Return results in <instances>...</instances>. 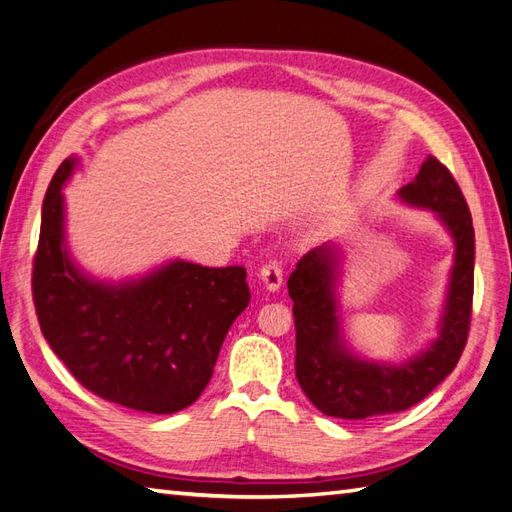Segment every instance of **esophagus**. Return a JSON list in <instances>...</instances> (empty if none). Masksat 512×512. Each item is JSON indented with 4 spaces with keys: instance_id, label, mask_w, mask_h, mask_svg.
<instances>
[{
    "instance_id": "esophagus-1",
    "label": "esophagus",
    "mask_w": 512,
    "mask_h": 512,
    "mask_svg": "<svg viewBox=\"0 0 512 512\" xmlns=\"http://www.w3.org/2000/svg\"><path fill=\"white\" fill-rule=\"evenodd\" d=\"M259 279H261V283H264V288H266L268 292H277V290L281 288V283H283L281 264H277V261H270V264L261 266Z\"/></svg>"
}]
</instances>
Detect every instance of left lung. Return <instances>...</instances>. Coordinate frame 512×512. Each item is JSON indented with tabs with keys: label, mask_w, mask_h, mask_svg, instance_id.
Masks as SVG:
<instances>
[{
	"label": "left lung",
	"mask_w": 512,
	"mask_h": 512,
	"mask_svg": "<svg viewBox=\"0 0 512 512\" xmlns=\"http://www.w3.org/2000/svg\"><path fill=\"white\" fill-rule=\"evenodd\" d=\"M401 205L432 211L454 242L436 338L399 362L371 360L344 338L340 283L344 248L329 240L303 255L288 279L296 325V379L314 406L336 419H368L408 410L454 371L465 349L473 299L475 233L471 213L443 163L427 157L397 192Z\"/></svg>",
	"instance_id": "obj_1"
}]
</instances>
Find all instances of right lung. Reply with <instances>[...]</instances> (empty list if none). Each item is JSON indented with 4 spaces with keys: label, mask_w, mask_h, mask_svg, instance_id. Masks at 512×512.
Masks as SVG:
<instances>
[{
    "label": "right lung",
    "mask_w": 512,
    "mask_h": 512,
    "mask_svg": "<svg viewBox=\"0 0 512 512\" xmlns=\"http://www.w3.org/2000/svg\"><path fill=\"white\" fill-rule=\"evenodd\" d=\"M78 165L76 154L65 159L43 200L32 272L41 331L71 375L98 397L174 414L207 388L233 320L248 307L246 270L168 259L117 281L91 275L67 244L63 187Z\"/></svg>",
    "instance_id": "add662e5"
}]
</instances>
